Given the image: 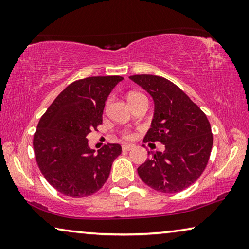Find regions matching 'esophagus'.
<instances>
[{
    "mask_svg": "<svg viewBox=\"0 0 249 249\" xmlns=\"http://www.w3.org/2000/svg\"><path fill=\"white\" fill-rule=\"evenodd\" d=\"M133 145H122V150H125V151H128V150H130V149H132L133 148Z\"/></svg>",
    "mask_w": 249,
    "mask_h": 249,
    "instance_id": "esophagus-1",
    "label": "esophagus"
}]
</instances>
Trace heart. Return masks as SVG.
<instances>
[{"label":"heart","mask_w":249,"mask_h":249,"mask_svg":"<svg viewBox=\"0 0 249 249\" xmlns=\"http://www.w3.org/2000/svg\"><path fill=\"white\" fill-rule=\"evenodd\" d=\"M140 98H146V96L142 94V93H137V92H132L128 95L129 102H132V101H135L137 99H140ZM122 137H124V139H132L133 136H132V133L130 131H124V132H122Z\"/></svg>","instance_id":"b5f03b06"}]
</instances>
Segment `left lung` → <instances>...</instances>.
I'll list each match as a JSON object with an SVG mask.
<instances>
[{
	"label": "left lung",
	"instance_id": "8db88e82",
	"mask_svg": "<svg viewBox=\"0 0 249 249\" xmlns=\"http://www.w3.org/2000/svg\"><path fill=\"white\" fill-rule=\"evenodd\" d=\"M131 80L153 96L155 113L143 142H160L138 167L142 182L163 193H176L200 178L210 158L213 136L204 112L174 83L156 75H132Z\"/></svg>",
	"mask_w": 249,
	"mask_h": 249
}]
</instances>
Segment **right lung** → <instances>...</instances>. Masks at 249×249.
<instances>
[{"instance_id":"right-lung-1","label":"right lung","mask_w":249,"mask_h":249,"mask_svg":"<svg viewBox=\"0 0 249 249\" xmlns=\"http://www.w3.org/2000/svg\"><path fill=\"white\" fill-rule=\"evenodd\" d=\"M121 76H93L75 81L50 104L34 136L39 169L58 192L85 197L99 191L109 178L119 143H107L98 154L89 149L88 135L102 124L107 96Z\"/></svg>"}]
</instances>
